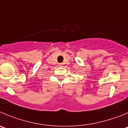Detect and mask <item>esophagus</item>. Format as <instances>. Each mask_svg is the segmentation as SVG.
Listing matches in <instances>:
<instances>
[{
  "label": "esophagus",
  "instance_id": "esophagus-1",
  "mask_svg": "<svg viewBox=\"0 0 128 128\" xmlns=\"http://www.w3.org/2000/svg\"><path fill=\"white\" fill-rule=\"evenodd\" d=\"M61 65H62V64H59V66H61Z\"/></svg>",
  "mask_w": 128,
  "mask_h": 128
}]
</instances>
